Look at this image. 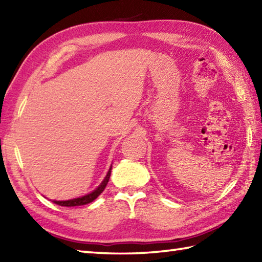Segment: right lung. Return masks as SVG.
<instances>
[{"label": "right lung", "mask_w": 262, "mask_h": 262, "mask_svg": "<svg viewBox=\"0 0 262 262\" xmlns=\"http://www.w3.org/2000/svg\"><path fill=\"white\" fill-rule=\"evenodd\" d=\"M111 168H113V165H111ZM111 168L109 169L108 174L105 176L104 180L102 181L101 185H100L96 189V190L92 191L91 193H88V194H85V196L80 197V198H74V199H71V200H63V202L54 200V203L56 204V205H59V206H66V207H73V206H81V205H86L89 203H92L93 200L96 199L99 196V194L104 190L105 186H107V183L109 181V178H110V174H111Z\"/></svg>", "instance_id": "1"}]
</instances>
